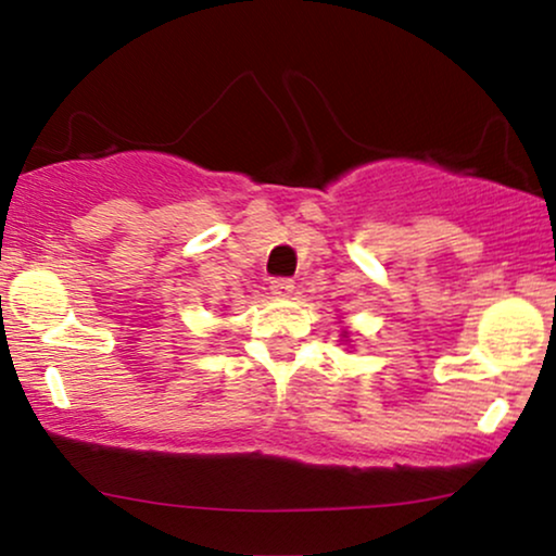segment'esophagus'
<instances>
[{"label":"esophagus","instance_id":"34e87169","mask_svg":"<svg viewBox=\"0 0 556 556\" xmlns=\"http://www.w3.org/2000/svg\"><path fill=\"white\" fill-rule=\"evenodd\" d=\"M269 290L277 294V298H290V294L294 292V279H287V277H277L271 279Z\"/></svg>","mask_w":556,"mask_h":556}]
</instances>
